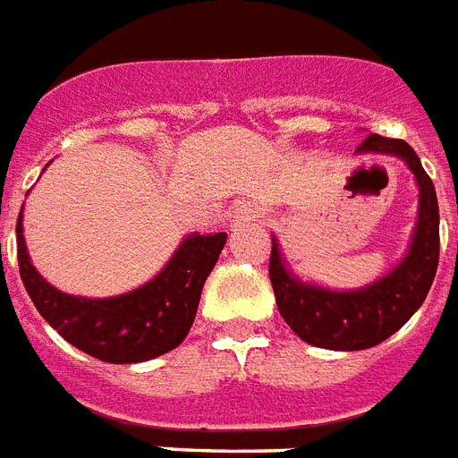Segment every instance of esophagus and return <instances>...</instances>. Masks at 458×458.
Masks as SVG:
<instances>
[{
    "label": "esophagus",
    "instance_id": "obj_1",
    "mask_svg": "<svg viewBox=\"0 0 458 458\" xmlns=\"http://www.w3.org/2000/svg\"><path fill=\"white\" fill-rule=\"evenodd\" d=\"M252 218H257V216H254L252 211H247V208H237V211H235V221H237V223L252 221Z\"/></svg>",
    "mask_w": 458,
    "mask_h": 458
}]
</instances>
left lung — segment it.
<instances>
[{
	"label": "left lung",
	"mask_w": 458,
	"mask_h": 458,
	"mask_svg": "<svg viewBox=\"0 0 458 458\" xmlns=\"http://www.w3.org/2000/svg\"><path fill=\"white\" fill-rule=\"evenodd\" d=\"M392 153L406 160L420 187L413 242L399 267L377 284L353 293H334L307 285L284 267L278 242L271 240L268 276L276 305L302 341L331 351H365L396 334L428 298L439 264V206L430 174L403 141L369 134L358 153Z\"/></svg>",
	"instance_id": "1"
}]
</instances>
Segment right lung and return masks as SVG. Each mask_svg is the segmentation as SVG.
Returning a JSON list of instances; mask_svg holds the SVG:
<instances>
[{"instance_id": "add662e5", "label": "right lung", "mask_w": 458, "mask_h": 458, "mask_svg": "<svg viewBox=\"0 0 458 458\" xmlns=\"http://www.w3.org/2000/svg\"><path fill=\"white\" fill-rule=\"evenodd\" d=\"M16 223L21 281L28 295L62 338L105 362H144L173 351L190 334L206 276L218 261L225 233L190 235L153 281L117 298H74L52 288L35 271Z\"/></svg>"}]
</instances>
